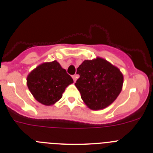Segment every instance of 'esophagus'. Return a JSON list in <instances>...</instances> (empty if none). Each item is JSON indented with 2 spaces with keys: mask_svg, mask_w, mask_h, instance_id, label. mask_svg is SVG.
Masks as SVG:
<instances>
[{
  "mask_svg": "<svg viewBox=\"0 0 153 153\" xmlns=\"http://www.w3.org/2000/svg\"><path fill=\"white\" fill-rule=\"evenodd\" d=\"M72 78H73L74 82H76L77 78H78V76H77V75H73V76H72Z\"/></svg>",
  "mask_w": 153,
  "mask_h": 153,
  "instance_id": "obj_1",
  "label": "esophagus"
}]
</instances>
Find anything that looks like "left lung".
<instances>
[{
    "instance_id": "8db88e82",
    "label": "left lung",
    "mask_w": 153,
    "mask_h": 153,
    "mask_svg": "<svg viewBox=\"0 0 153 153\" xmlns=\"http://www.w3.org/2000/svg\"><path fill=\"white\" fill-rule=\"evenodd\" d=\"M80 77L75 86L86 105L98 111L114 102L121 92L123 76L119 68L104 58L85 60L77 68Z\"/></svg>"
}]
</instances>
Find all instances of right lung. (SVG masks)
<instances>
[{
	"mask_svg": "<svg viewBox=\"0 0 153 153\" xmlns=\"http://www.w3.org/2000/svg\"><path fill=\"white\" fill-rule=\"evenodd\" d=\"M73 79L57 61L41 63L27 77V85L35 99L45 105H53L62 97Z\"/></svg>",
	"mask_w": 153,
	"mask_h": 153,
	"instance_id": "obj_1",
	"label": "right lung"
}]
</instances>
